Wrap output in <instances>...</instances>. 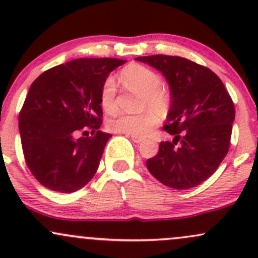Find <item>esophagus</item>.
I'll return each mask as SVG.
<instances>
[{
  "instance_id": "34e87169",
  "label": "esophagus",
  "mask_w": 258,
  "mask_h": 258,
  "mask_svg": "<svg viewBox=\"0 0 258 258\" xmlns=\"http://www.w3.org/2000/svg\"><path fill=\"white\" fill-rule=\"evenodd\" d=\"M130 137H131V139H132L133 142H135V143H141V142L144 141L143 137H138V136H132V135H130Z\"/></svg>"
}]
</instances>
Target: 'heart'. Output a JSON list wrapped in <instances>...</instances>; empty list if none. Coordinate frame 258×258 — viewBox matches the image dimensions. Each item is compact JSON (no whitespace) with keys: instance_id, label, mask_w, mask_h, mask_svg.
I'll return each instance as SVG.
<instances>
[{"instance_id":"1","label":"heart","mask_w":258,"mask_h":258,"mask_svg":"<svg viewBox=\"0 0 258 258\" xmlns=\"http://www.w3.org/2000/svg\"><path fill=\"white\" fill-rule=\"evenodd\" d=\"M123 85L135 88L143 93L141 108H152L162 112L168 105V98L162 88V80L159 74L149 68L139 64H131L120 73ZM116 85L112 78H106L100 88L99 102L103 110L114 112L116 110ZM158 115L153 110H146L141 114H119L108 122L109 130L112 132L143 137L158 123Z\"/></svg>"}]
</instances>
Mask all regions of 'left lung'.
Returning a JSON list of instances; mask_svg holds the SVG:
<instances>
[{
    "label": "left lung",
    "mask_w": 258,
    "mask_h": 258,
    "mask_svg": "<svg viewBox=\"0 0 258 258\" xmlns=\"http://www.w3.org/2000/svg\"><path fill=\"white\" fill-rule=\"evenodd\" d=\"M136 60L155 68L166 79L171 106L161 142L147 168L162 184L184 189L215 173L229 149L235 109L223 82L209 68L182 57L149 55Z\"/></svg>",
    "instance_id": "left-lung-1"
}]
</instances>
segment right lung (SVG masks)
<instances>
[{
  "label": "right lung",
  "instance_id": "add662e5",
  "mask_svg": "<svg viewBox=\"0 0 258 258\" xmlns=\"http://www.w3.org/2000/svg\"><path fill=\"white\" fill-rule=\"evenodd\" d=\"M125 63L80 58L51 68L32 82L19 114V132L26 165L43 186L73 193L94 176L111 137L98 131L100 88L109 74ZM86 128L94 137L76 140V132Z\"/></svg>",
  "mask_w": 258,
  "mask_h": 258
}]
</instances>
